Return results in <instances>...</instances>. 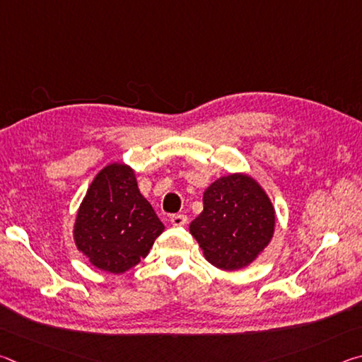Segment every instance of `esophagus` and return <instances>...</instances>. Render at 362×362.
I'll return each mask as SVG.
<instances>
[{"instance_id":"esophagus-1","label":"esophagus","mask_w":362,"mask_h":362,"mask_svg":"<svg viewBox=\"0 0 362 362\" xmlns=\"http://www.w3.org/2000/svg\"><path fill=\"white\" fill-rule=\"evenodd\" d=\"M188 222V217L183 216V214H174V216H170V223L174 226H182Z\"/></svg>"}]
</instances>
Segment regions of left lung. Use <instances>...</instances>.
<instances>
[{
    "instance_id": "1",
    "label": "left lung",
    "mask_w": 362,
    "mask_h": 362,
    "mask_svg": "<svg viewBox=\"0 0 362 362\" xmlns=\"http://www.w3.org/2000/svg\"><path fill=\"white\" fill-rule=\"evenodd\" d=\"M203 203L189 233L214 267L228 272L247 267L272 241L274 207L252 177H220L207 187Z\"/></svg>"
}]
</instances>
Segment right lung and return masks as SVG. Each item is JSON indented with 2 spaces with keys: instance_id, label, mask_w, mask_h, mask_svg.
<instances>
[{
  "instance_id": "add662e5",
  "label": "right lung",
  "mask_w": 362,
  "mask_h": 362,
  "mask_svg": "<svg viewBox=\"0 0 362 362\" xmlns=\"http://www.w3.org/2000/svg\"><path fill=\"white\" fill-rule=\"evenodd\" d=\"M164 225L139 192L134 170L121 163L103 168L79 206L73 236L95 268L121 274L148 255Z\"/></svg>"
}]
</instances>
